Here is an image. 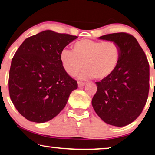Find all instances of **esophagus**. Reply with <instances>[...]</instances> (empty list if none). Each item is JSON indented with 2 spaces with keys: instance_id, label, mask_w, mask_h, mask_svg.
I'll list each match as a JSON object with an SVG mask.
<instances>
[{
  "instance_id": "34e87169",
  "label": "esophagus",
  "mask_w": 155,
  "mask_h": 155,
  "mask_svg": "<svg viewBox=\"0 0 155 155\" xmlns=\"http://www.w3.org/2000/svg\"><path fill=\"white\" fill-rule=\"evenodd\" d=\"M85 85H86V83H84V82H81V81L78 82V87H83V86H84Z\"/></svg>"
}]
</instances>
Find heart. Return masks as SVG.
Instances as JSON below:
<instances>
[{
	"label": "heart",
	"instance_id": "heart-1",
	"mask_svg": "<svg viewBox=\"0 0 155 155\" xmlns=\"http://www.w3.org/2000/svg\"><path fill=\"white\" fill-rule=\"evenodd\" d=\"M121 48L115 41H95L89 39L78 41L73 45V51L63 49L60 55L64 71L72 77L80 74L81 79L95 78L102 80L112 75L118 67Z\"/></svg>",
	"mask_w": 155,
	"mask_h": 155
}]
</instances>
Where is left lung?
<instances>
[{
	"instance_id": "1",
	"label": "left lung",
	"mask_w": 155,
	"mask_h": 155,
	"mask_svg": "<svg viewBox=\"0 0 155 155\" xmlns=\"http://www.w3.org/2000/svg\"><path fill=\"white\" fill-rule=\"evenodd\" d=\"M98 38L117 42L121 53L114 73L95 83L97 92L92 105L102 121L121 127L136 120L145 105L150 87L149 63L132 35L120 32Z\"/></svg>"
}]
</instances>
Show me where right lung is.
Segmentation results:
<instances>
[{"instance_id":"1","label":"right lung","mask_w":155,"mask_h":155,"mask_svg":"<svg viewBox=\"0 0 155 155\" xmlns=\"http://www.w3.org/2000/svg\"><path fill=\"white\" fill-rule=\"evenodd\" d=\"M77 38L46 30L26 38L16 51L9 73V93L15 108L27 120H51L78 88L60 59L61 51Z\"/></svg>"}]
</instances>
